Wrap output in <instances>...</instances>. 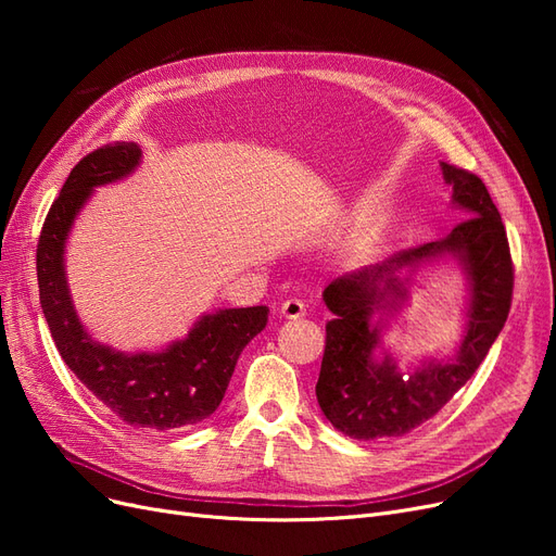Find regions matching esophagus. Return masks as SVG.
<instances>
[{
  "label": "esophagus",
  "mask_w": 556,
  "mask_h": 556,
  "mask_svg": "<svg viewBox=\"0 0 556 556\" xmlns=\"http://www.w3.org/2000/svg\"><path fill=\"white\" fill-rule=\"evenodd\" d=\"M280 313H282V317H288V319L304 317L306 315V304L301 299H288V301H282Z\"/></svg>",
  "instance_id": "esophagus-1"
}]
</instances>
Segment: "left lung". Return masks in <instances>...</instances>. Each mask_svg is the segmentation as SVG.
I'll use <instances>...</instances> for the list:
<instances>
[{"label":"left lung","mask_w":556,"mask_h":556,"mask_svg":"<svg viewBox=\"0 0 556 556\" xmlns=\"http://www.w3.org/2000/svg\"><path fill=\"white\" fill-rule=\"evenodd\" d=\"M441 166L452 185V201L468 217L443 241L401 250L380 264L331 280L323 292L333 319L327 325L315 394L325 417L350 439H387L425 425L473 378L508 319L515 266L498 208L476 174L445 162ZM441 254L457 256L469 274L475 294L469 329L452 363H430L403 379L391 361L372 362L377 330L370 315L405 295L395 278L401 267Z\"/></svg>","instance_id":"left-lung-1"}]
</instances>
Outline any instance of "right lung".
<instances>
[{
  "instance_id": "obj_1",
  "label": "right lung",
  "mask_w": 556,
  "mask_h": 556,
  "mask_svg": "<svg viewBox=\"0 0 556 556\" xmlns=\"http://www.w3.org/2000/svg\"><path fill=\"white\" fill-rule=\"evenodd\" d=\"M141 160L137 143L115 141L83 157L50 206L37 243L39 299L50 336L74 376L131 427L178 429L215 413L243 348L266 327L268 308L204 315L185 341L162 352L125 355L92 341L80 327L64 278V241L94 185L127 176Z\"/></svg>"
}]
</instances>
